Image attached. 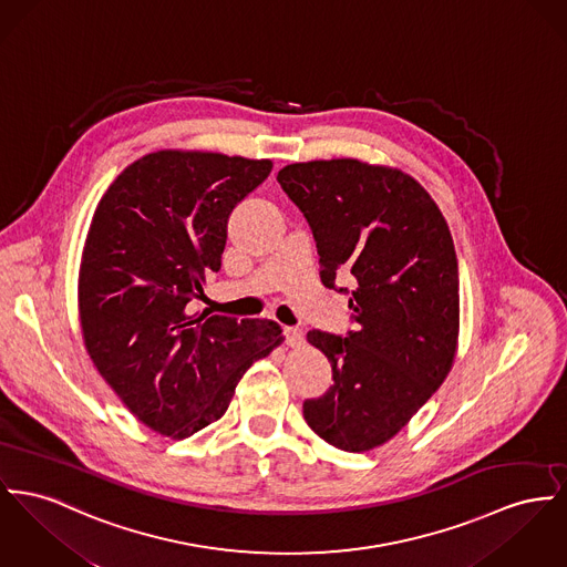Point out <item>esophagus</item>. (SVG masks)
Returning <instances> with one entry per match:
<instances>
[{
	"label": "esophagus",
	"mask_w": 567,
	"mask_h": 567,
	"mask_svg": "<svg viewBox=\"0 0 567 567\" xmlns=\"http://www.w3.org/2000/svg\"><path fill=\"white\" fill-rule=\"evenodd\" d=\"M284 338H286V343H288L290 348H299L302 343V331L292 329V327H286V329H284Z\"/></svg>",
	"instance_id": "esophagus-1"
}]
</instances>
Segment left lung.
Segmentation results:
<instances>
[{
	"instance_id": "1",
	"label": "left lung",
	"mask_w": 567,
	"mask_h": 567,
	"mask_svg": "<svg viewBox=\"0 0 567 567\" xmlns=\"http://www.w3.org/2000/svg\"><path fill=\"white\" fill-rule=\"evenodd\" d=\"M277 183L311 226L322 284L352 286L354 331L307 333L329 359L333 384L305 400L302 416L341 452H370L452 372L460 333L452 231L432 195L398 167L307 161L279 169Z\"/></svg>"
}]
</instances>
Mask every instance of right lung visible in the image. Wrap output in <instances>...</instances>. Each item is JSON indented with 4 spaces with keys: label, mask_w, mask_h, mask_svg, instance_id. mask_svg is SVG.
<instances>
[{
    "label": "right lung",
    "mask_w": 567,
    "mask_h": 567,
    "mask_svg": "<svg viewBox=\"0 0 567 567\" xmlns=\"http://www.w3.org/2000/svg\"><path fill=\"white\" fill-rule=\"evenodd\" d=\"M270 158L156 151L101 197L79 266L85 350L122 404L169 439L226 415L236 384L281 341L272 320L193 313L221 268L227 217Z\"/></svg>",
    "instance_id": "obj_1"
}]
</instances>
